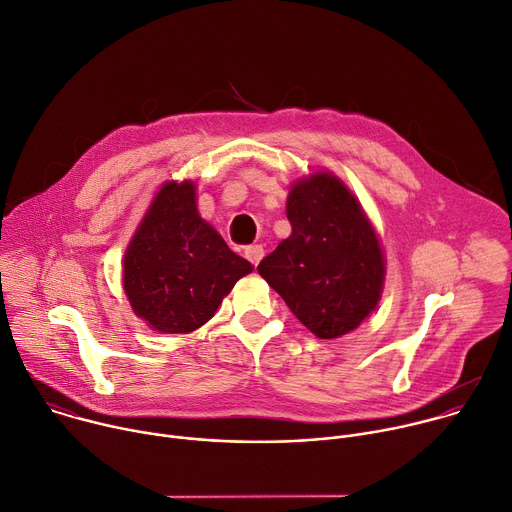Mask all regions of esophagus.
Returning a JSON list of instances; mask_svg holds the SVG:
<instances>
[{"mask_svg": "<svg viewBox=\"0 0 512 512\" xmlns=\"http://www.w3.org/2000/svg\"><path fill=\"white\" fill-rule=\"evenodd\" d=\"M263 247L261 245H249L245 247V259L251 263V265H259V261L263 259Z\"/></svg>", "mask_w": 512, "mask_h": 512, "instance_id": "obj_1", "label": "esophagus"}]
</instances>
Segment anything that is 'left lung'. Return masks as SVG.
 I'll list each match as a JSON object with an SVG mask.
<instances>
[{
	"label": "left lung",
	"instance_id": "8db88e82",
	"mask_svg": "<svg viewBox=\"0 0 512 512\" xmlns=\"http://www.w3.org/2000/svg\"><path fill=\"white\" fill-rule=\"evenodd\" d=\"M291 235L259 265V275L317 337L356 329L378 305L384 255L376 231L346 185L317 173L289 191Z\"/></svg>",
	"mask_w": 512,
	"mask_h": 512
}]
</instances>
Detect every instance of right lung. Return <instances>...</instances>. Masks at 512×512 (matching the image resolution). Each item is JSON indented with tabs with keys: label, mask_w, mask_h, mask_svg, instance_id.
Listing matches in <instances>:
<instances>
[{
	"label": "right lung",
	"mask_w": 512,
	"mask_h": 512,
	"mask_svg": "<svg viewBox=\"0 0 512 512\" xmlns=\"http://www.w3.org/2000/svg\"><path fill=\"white\" fill-rule=\"evenodd\" d=\"M253 267L199 217L195 185L166 183L124 255V291L138 317L162 333L207 323Z\"/></svg>",
	"instance_id": "right-lung-1"
}]
</instances>
